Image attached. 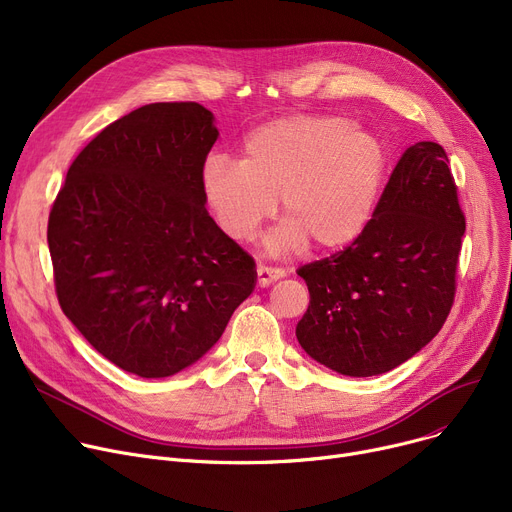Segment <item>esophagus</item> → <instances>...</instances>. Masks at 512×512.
Segmentation results:
<instances>
[{"label":"esophagus","instance_id":"esophagus-1","mask_svg":"<svg viewBox=\"0 0 512 512\" xmlns=\"http://www.w3.org/2000/svg\"><path fill=\"white\" fill-rule=\"evenodd\" d=\"M280 278H284V270L282 267H274V265H263V263H259L257 265V284L259 286H270L272 282H276V280H280Z\"/></svg>","mask_w":512,"mask_h":512}]
</instances>
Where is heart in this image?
Masks as SVG:
<instances>
[{
    "mask_svg": "<svg viewBox=\"0 0 512 512\" xmlns=\"http://www.w3.org/2000/svg\"><path fill=\"white\" fill-rule=\"evenodd\" d=\"M388 168L378 134L330 114H297L255 128L242 161L211 155L201 168V193L220 230L251 240L282 199L284 222L267 249L286 253L311 238L336 251L369 226Z\"/></svg>",
    "mask_w": 512,
    "mask_h": 512,
    "instance_id": "heart-1",
    "label": "heart"
}]
</instances>
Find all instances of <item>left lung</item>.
Listing matches in <instances>:
<instances>
[{
	"label": "left lung",
	"mask_w": 512,
	"mask_h": 512,
	"mask_svg": "<svg viewBox=\"0 0 512 512\" xmlns=\"http://www.w3.org/2000/svg\"><path fill=\"white\" fill-rule=\"evenodd\" d=\"M463 234L446 151L415 143L398 159L365 232L297 270L311 297L297 324L305 353L353 378L386 373L419 353L452 309Z\"/></svg>",
	"instance_id": "8db88e82"
}]
</instances>
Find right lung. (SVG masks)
<instances>
[{"instance_id":"1","label":"right lung","mask_w":512,"mask_h":512,"mask_svg":"<svg viewBox=\"0 0 512 512\" xmlns=\"http://www.w3.org/2000/svg\"><path fill=\"white\" fill-rule=\"evenodd\" d=\"M218 134L195 101L143 105L76 155L49 213L62 311L97 353L141 378L199 361L255 288L253 257L201 193Z\"/></svg>"}]
</instances>
